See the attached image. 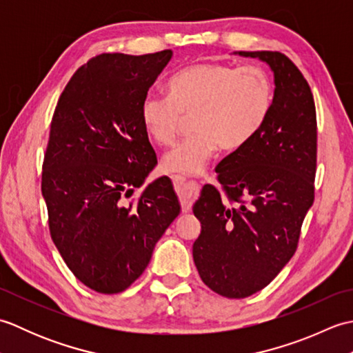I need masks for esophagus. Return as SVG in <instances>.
Masks as SVG:
<instances>
[{
    "instance_id": "obj_1",
    "label": "esophagus",
    "mask_w": 353,
    "mask_h": 353,
    "mask_svg": "<svg viewBox=\"0 0 353 353\" xmlns=\"http://www.w3.org/2000/svg\"><path fill=\"white\" fill-rule=\"evenodd\" d=\"M172 183H174V190L177 192L179 199H181L185 209H188L192 205V200L196 197L197 191L200 190V182L196 181H185L183 177L172 176Z\"/></svg>"
}]
</instances>
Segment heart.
Segmentation results:
<instances>
[{"label":"heart","mask_w":353,"mask_h":353,"mask_svg":"<svg viewBox=\"0 0 353 353\" xmlns=\"http://www.w3.org/2000/svg\"><path fill=\"white\" fill-rule=\"evenodd\" d=\"M168 99L147 94L141 119L157 145L176 141L182 117L192 115L191 137L163 156L162 168L171 174L196 176L216 148L236 152L256 137L274 101L273 81L259 66L197 63L172 76Z\"/></svg>","instance_id":"1"}]
</instances>
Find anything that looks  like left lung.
<instances>
[{
  "label": "left lung",
  "instance_id": "8db88e82",
  "mask_svg": "<svg viewBox=\"0 0 353 353\" xmlns=\"http://www.w3.org/2000/svg\"><path fill=\"white\" fill-rule=\"evenodd\" d=\"M274 72V101L264 127L245 147L216 165L194 215L201 232L192 245L199 274L228 299L265 288L297 250L314 203L317 117L308 81L279 51H239Z\"/></svg>",
  "mask_w": 353,
  "mask_h": 353
}]
</instances>
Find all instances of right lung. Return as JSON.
Wrapping results in <instances>:
<instances>
[{
  "mask_svg": "<svg viewBox=\"0 0 353 353\" xmlns=\"http://www.w3.org/2000/svg\"><path fill=\"white\" fill-rule=\"evenodd\" d=\"M171 50L104 52L81 65L51 119L42 163L48 228L65 264L101 294L127 290L181 212L168 177L130 199L156 163L141 103Z\"/></svg>",
  "mask_w": 353,
  "mask_h": 353,
  "instance_id": "1",
  "label": "right lung"
}]
</instances>
